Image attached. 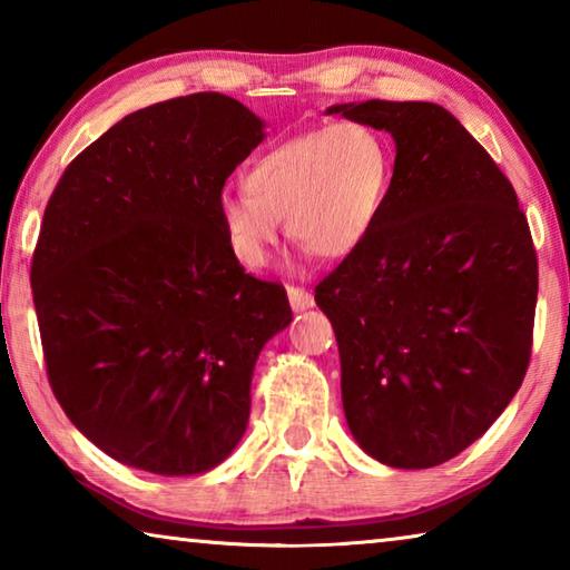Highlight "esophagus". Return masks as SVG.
Returning <instances> with one entry per match:
<instances>
[{"instance_id":"34e87169","label":"esophagus","mask_w":570,"mask_h":570,"mask_svg":"<svg viewBox=\"0 0 570 570\" xmlns=\"http://www.w3.org/2000/svg\"><path fill=\"white\" fill-rule=\"evenodd\" d=\"M286 294H288V304H292L294 312H304V308L314 306V296L302 286H288Z\"/></svg>"}]
</instances>
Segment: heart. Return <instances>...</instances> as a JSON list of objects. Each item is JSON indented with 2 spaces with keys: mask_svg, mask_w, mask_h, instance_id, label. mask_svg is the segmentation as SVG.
Returning <instances> with one entry per match:
<instances>
[{
  "mask_svg": "<svg viewBox=\"0 0 570 570\" xmlns=\"http://www.w3.org/2000/svg\"><path fill=\"white\" fill-rule=\"evenodd\" d=\"M246 190H224L216 214L230 256L262 272L282 236L322 258H344L360 248L387 200L390 142L360 120H344L294 135L258 156L246 170Z\"/></svg>",
  "mask_w": 570,
  "mask_h": 570,
  "instance_id": "b5f03b06",
  "label": "heart"
}]
</instances>
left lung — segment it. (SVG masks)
I'll use <instances>...</instances> for the list:
<instances>
[{
  "instance_id": "obj_1",
  "label": "left lung",
  "mask_w": 570,
  "mask_h": 570,
  "mask_svg": "<svg viewBox=\"0 0 570 570\" xmlns=\"http://www.w3.org/2000/svg\"><path fill=\"white\" fill-rule=\"evenodd\" d=\"M384 130L394 170L377 226L316 286L366 455L400 470L472 445L523 384L538 262L515 190L435 102L326 108Z\"/></svg>"
}]
</instances>
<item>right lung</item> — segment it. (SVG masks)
I'll list each match as a JSON object with an SVG mask.
<instances>
[{
  "mask_svg": "<svg viewBox=\"0 0 570 570\" xmlns=\"http://www.w3.org/2000/svg\"><path fill=\"white\" fill-rule=\"evenodd\" d=\"M266 122L220 92L125 115L65 168L32 294L57 402L105 455L200 475L244 438L284 286L244 274L218 224L224 183Z\"/></svg>",
  "mask_w": 570,
  "mask_h": 570,
  "instance_id": "right-lung-1",
  "label": "right lung"
}]
</instances>
